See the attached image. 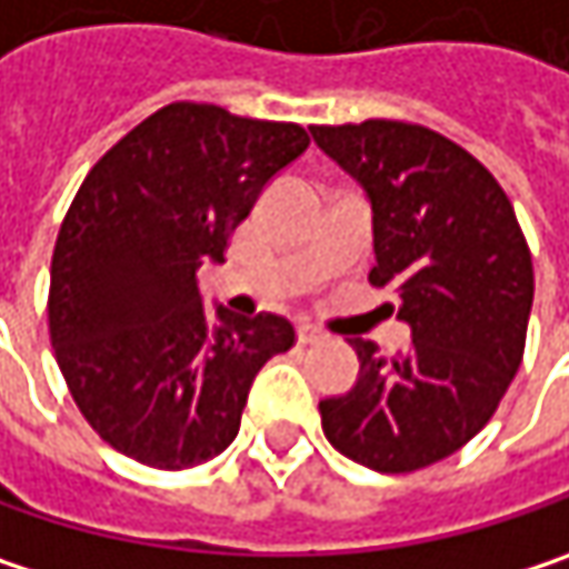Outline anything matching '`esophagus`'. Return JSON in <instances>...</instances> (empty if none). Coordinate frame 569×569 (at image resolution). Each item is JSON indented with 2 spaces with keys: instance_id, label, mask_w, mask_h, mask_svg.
Listing matches in <instances>:
<instances>
[{
  "instance_id": "obj_1",
  "label": "esophagus",
  "mask_w": 569,
  "mask_h": 569,
  "mask_svg": "<svg viewBox=\"0 0 569 569\" xmlns=\"http://www.w3.org/2000/svg\"><path fill=\"white\" fill-rule=\"evenodd\" d=\"M296 338H299L302 345H316V341H326L329 332L319 329V326H312V322H299V326H296Z\"/></svg>"
}]
</instances>
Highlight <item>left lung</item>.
<instances>
[{
    "mask_svg": "<svg viewBox=\"0 0 569 569\" xmlns=\"http://www.w3.org/2000/svg\"><path fill=\"white\" fill-rule=\"evenodd\" d=\"M316 146L371 204L375 267L410 345L381 355L351 338L358 381L326 397L322 430L375 472H413L476 437L521 368L535 270L515 208L491 172L446 136L368 120L312 127Z\"/></svg>",
    "mask_w": 569,
    "mask_h": 569,
    "instance_id": "8db88e82",
    "label": "left lung"
}]
</instances>
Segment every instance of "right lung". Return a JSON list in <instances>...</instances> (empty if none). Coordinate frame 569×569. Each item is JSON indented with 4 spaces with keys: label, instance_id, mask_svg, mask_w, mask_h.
Wrapping results in <instances>:
<instances>
[{
    "label": "right lung",
    "instance_id": "1",
    "mask_svg": "<svg viewBox=\"0 0 569 569\" xmlns=\"http://www.w3.org/2000/svg\"><path fill=\"white\" fill-rule=\"evenodd\" d=\"M309 149L296 123L169 103L80 184L51 260L48 326L87 423L152 469L224 452L260 368L292 345L283 316L204 309L194 273Z\"/></svg>",
    "mask_w": 569,
    "mask_h": 569
}]
</instances>
